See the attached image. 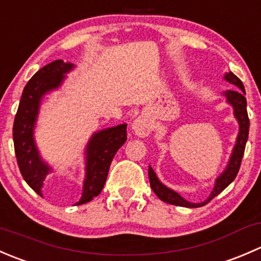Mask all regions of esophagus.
<instances>
[{"instance_id":"esophagus-1","label":"esophagus","mask_w":261,"mask_h":261,"mask_svg":"<svg viewBox=\"0 0 261 261\" xmlns=\"http://www.w3.org/2000/svg\"><path fill=\"white\" fill-rule=\"evenodd\" d=\"M133 130L135 135H138L139 138H146L150 134V131H151V123H150L147 118L140 116V117H138L133 122Z\"/></svg>"}]
</instances>
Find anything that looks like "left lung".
Instances as JSON below:
<instances>
[{"instance_id": "8db88e82", "label": "left lung", "mask_w": 261, "mask_h": 261, "mask_svg": "<svg viewBox=\"0 0 261 261\" xmlns=\"http://www.w3.org/2000/svg\"><path fill=\"white\" fill-rule=\"evenodd\" d=\"M223 80L228 82V83L233 84V86H236L239 88L228 89V91L222 93V96L226 97V102L232 106L233 116H235V118L238 120L239 123L238 138H236L235 146L232 147V152H231L227 165H226V168L223 169V172L216 178L215 187H213V191L208 196V198H207L206 201L201 202V203H192V202L187 201V199H184L179 193H177V192L173 191L172 188H169V187H167L165 184H163L159 178H158V175L155 174L152 168L149 165L150 187H151L154 193L156 194L163 202H167V203L169 204H174V206L187 207V208L202 207L204 206V204L208 203V202L215 198L217 194H220L228 184L232 183V180L235 179L236 175H238L239 169H240L241 160H243L244 156L245 145H246L247 138H249L250 121L249 117H247L246 98H245V88L243 82L239 80L232 72H226L225 75H223Z\"/></svg>"}]
</instances>
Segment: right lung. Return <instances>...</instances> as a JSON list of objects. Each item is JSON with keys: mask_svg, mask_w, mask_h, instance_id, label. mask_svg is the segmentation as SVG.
<instances>
[{"mask_svg": "<svg viewBox=\"0 0 261 261\" xmlns=\"http://www.w3.org/2000/svg\"><path fill=\"white\" fill-rule=\"evenodd\" d=\"M74 68L75 65L72 63H65L59 59L38 70L23 88L17 114L15 116L12 135L18 168L26 183L41 197L44 180L54 169L43 159L36 145L34 135L36 121L44 97L50 92L59 89L68 73ZM126 126V123H121L92 134L84 147L86 175L82 197L75 206L87 203L101 193L112 159L127 139Z\"/></svg>", "mask_w": 261, "mask_h": 261, "instance_id": "1", "label": "right lung"}]
</instances>
